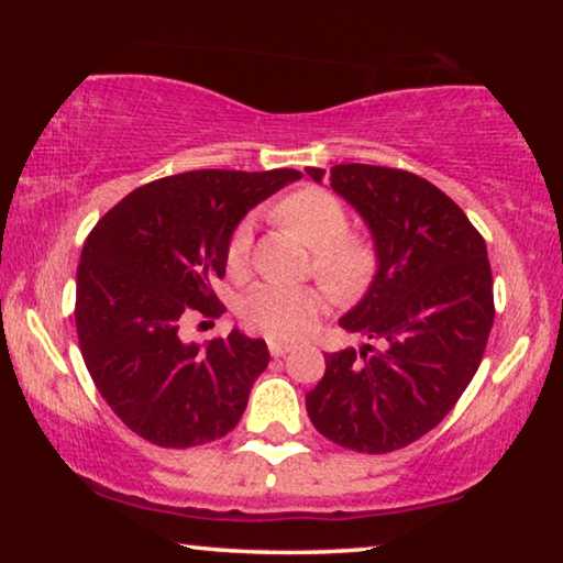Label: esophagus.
Here are the masks:
<instances>
[{
  "instance_id": "1",
  "label": "esophagus",
  "mask_w": 563,
  "mask_h": 563,
  "mask_svg": "<svg viewBox=\"0 0 563 563\" xmlns=\"http://www.w3.org/2000/svg\"><path fill=\"white\" fill-rule=\"evenodd\" d=\"M268 351H272L274 358H282V356H287V353L291 351V345L279 343V341H268Z\"/></svg>"
}]
</instances>
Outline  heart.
Masks as SVG:
<instances>
[{
  "label": "heart",
  "instance_id": "b5f03b06",
  "mask_svg": "<svg viewBox=\"0 0 563 563\" xmlns=\"http://www.w3.org/2000/svg\"><path fill=\"white\" fill-rule=\"evenodd\" d=\"M279 218L295 228L314 249V274L335 295L351 297L372 282L376 253L372 243L349 233V212L341 199L325 189H299L279 205ZM253 249V220L245 218L235 225L228 241V268L233 274L245 272ZM325 310V295L310 284L261 282L251 287L238 302L245 325L258 330L274 341H297L307 335Z\"/></svg>",
  "mask_w": 563,
  "mask_h": 563
}]
</instances>
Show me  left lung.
<instances>
[{
  "mask_svg": "<svg viewBox=\"0 0 563 563\" xmlns=\"http://www.w3.org/2000/svg\"><path fill=\"white\" fill-rule=\"evenodd\" d=\"M328 181L366 220L379 261L341 325L382 349L328 353L307 415L343 449L389 453L433 430L482 364L495 322L487 245L464 210L418 174L341 164Z\"/></svg>",
  "mask_w": 563,
  "mask_h": 563,
  "instance_id": "8db88e82",
  "label": "left lung"
}]
</instances>
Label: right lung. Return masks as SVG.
<instances>
[{
    "mask_svg": "<svg viewBox=\"0 0 563 563\" xmlns=\"http://www.w3.org/2000/svg\"><path fill=\"white\" fill-rule=\"evenodd\" d=\"M272 172L174 174L120 199L91 230L76 272V335L89 376L135 435L191 449L228 435L268 366L261 338L184 343L191 318H220L212 282L243 214L299 179Z\"/></svg>",
    "mask_w": 563,
    "mask_h": 563,
    "instance_id": "obj_1",
    "label": "right lung"
}]
</instances>
